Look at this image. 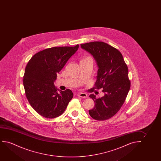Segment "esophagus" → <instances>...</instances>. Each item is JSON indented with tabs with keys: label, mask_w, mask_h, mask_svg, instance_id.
Returning a JSON list of instances; mask_svg holds the SVG:
<instances>
[{
	"label": "esophagus",
	"mask_w": 161,
	"mask_h": 161,
	"mask_svg": "<svg viewBox=\"0 0 161 161\" xmlns=\"http://www.w3.org/2000/svg\"><path fill=\"white\" fill-rule=\"evenodd\" d=\"M78 96L80 97H81V98H86L87 97V95L86 93H85L80 92L78 94Z\"/></svg>",
	"instance_id": "obj_1"
}]
</instances>
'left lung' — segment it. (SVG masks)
<instances>
[{
  "instance_id": "8db88e82",
  "label": "left lung",
  "mask_w": 161,
  "mask_h": 161,
  "mask_svg": "<svg viewBox=\"0 0 161 161\" xmlns=\"http://www.w3.org/2000/svg\"><path fill=\"white\" fill-rule=\"evenodd\" d=\"M81 47L96 60L98 69L95 86L98 89L103 88L104 93L98 98L93 94L90 95L95 107L88 112L97 120L109 119L121 108L130 90L128 66L121 53L104 42H90L81 44Z\"/></svg>"
}]
</instances>
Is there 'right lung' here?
Segmentation results:
<instances>
[{
	"label": "right lung",
	"mask_w": 161,
	"mask_h": 161,
	"mask_svg": "<svg viewBox=\"0 0 161 161\" xmlns=\"http://www.w3.org/2000/svg\"><path fill=\"white\" fill-rule=\"evenodd\" d=\"M78 48L79 44L46 49L33 55L27 64L23 80L26 96L31 107L42 117H59L73 98L70 90L58 92L54 82Z\"/></svg>",
	"instance_id": "right-lung-1"
}]
</instances>
